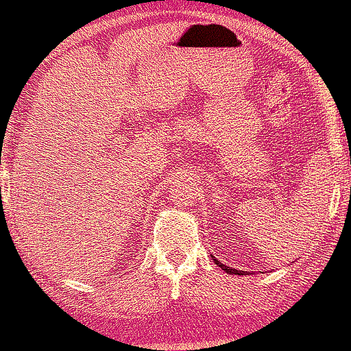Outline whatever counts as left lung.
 <instances>
[{"mask_svg": "<svg viewBox=\"0 0 351 351\" xmlns=\"http://www.w3.org/2000/svg\"><path fill=\"white\" fill-rule=\"evenodd\" d=\"M212 259H214V263H215L217 265H219V267H220L221 270H225V272H227V274H234V275H246L245 270H237V269H232V267H228V265L221 264L219 259H215L214 256H212Z\"/></svg>", "mask_w": 351, "mask_h": 351, "instance_id": "left-lung-1", "label": "left lung"}]
</instances>
